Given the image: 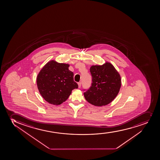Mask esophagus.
Masks as SVG:
<instances>
[{
    "label": "esophagus",
    "instance_id": "esophagus-1",
    "mask_svg": "<svg viewBox=\"0 0 160 160\" xmlns=\"http://www.w3.org/2000/svg\"><path fill=\"white\" fill-rule=\"evenodd\" d=\"M78 87L79 88H80L81 87V83L80 82L78 83Z\"/></svg>",
    "mask_w": 160,
    "mask_h": 160
}]
</instances>
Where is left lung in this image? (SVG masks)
<instances>
[{"instance_id":"8db88e82","label":"left lung","mask_w":160,"mask_h":160,"mask_svg":"<svg viewBox=\"0 0 160 160\" xmlns=\"http://www.w3.org/2000/svg\"><path fill=\"white\" fill-rule=\"evenodd\" d=\"M92 84L84 92L86 100L95 106H106L118 94L122 81L118 72L109 62L102 65H92L90 68Z\"/></svg>"}]
</instances>
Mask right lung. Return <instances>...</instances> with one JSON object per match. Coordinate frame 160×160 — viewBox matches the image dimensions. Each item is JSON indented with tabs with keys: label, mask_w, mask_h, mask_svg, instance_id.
Listing matches in <instances>:
<instances>
[{
	"label": "right lung",
	"mask_w": 160,
	"mask_h": 160,
	"mask_svg": "<svg viewBox=\"0 0 160 160\" xmlns=\"http://www.w3.org/2000/svg\"><path fill=\"white\" fill-rule=\"evenodd\" d=\"M68 64L50 61L38 74L36 83L40 94L52 105H61L66 101L72 90L78 88L73 73Z\"/></svg>",
	"instance_id": "right-lung-1"
}]
</instances>
